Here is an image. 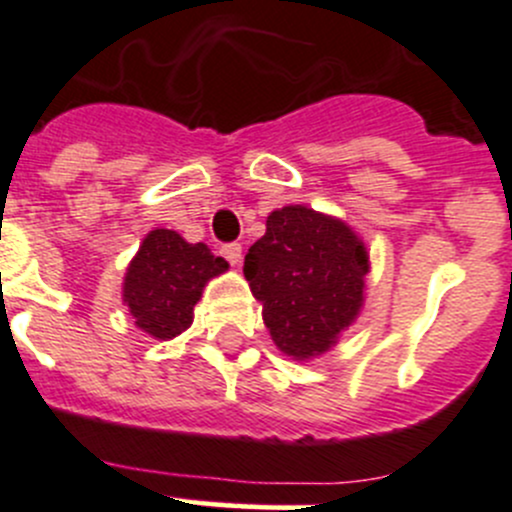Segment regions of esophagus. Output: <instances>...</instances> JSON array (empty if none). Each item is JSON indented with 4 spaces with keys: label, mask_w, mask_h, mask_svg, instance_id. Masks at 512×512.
I'll return each mask as SVG.
<instances>
[{
    "label": "esophagus",
    "mask_w": 512,
    "mask_h": 512,
    "mask_svg": "<svg viewBox=\"0 0 512 512\" xmlns=\"http://www.w3.org/2000/svg\"><path fill=\"white\" fill-rule=\"evenodd\" d=\"M223 255L230 265H240L242 260V247L240 242H230V245H223Z\"/></svg>",
    "instance_id": "esophagus-1"
}]
</instances>
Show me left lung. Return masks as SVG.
I'll list each match as a JSON object with an SVG mask.
<instances>
[{
    "instance_id": "obj_1",
    "label": "left lung",
    "mask_w": 512,
    "mask_h": 512,
    "mask_svg": "<svg viewBox=\"0 0 512 512\" xmlns=\"http://www.w3.org/2000/svg\"><path fill=\"white\" fill-rule=\"evenodd\" d=\"M242 272L277 349L307 361L329 352L359 317L369 255L347 223L287 205L270 213Z\"/></svg>"
}]
</instances>
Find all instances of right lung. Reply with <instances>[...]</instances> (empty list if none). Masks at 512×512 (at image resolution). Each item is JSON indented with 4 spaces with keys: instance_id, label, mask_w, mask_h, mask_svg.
<instances>
[{
    "instance_id": "obj_1",
    "label": "right lung",
    "mask_w": 512,
    "mask_h": 512,
    "mask_svg": "<svg viewBox=\"0 0 512 512\" xmlns=\"http://www.w3.org/2000/svg\"><path fill=\"white\" fill-rule=\"evenodd\" d=\"M227 262L208 245L185 242L175 230H151L123 280V302L136 327L156 339H173L193 324L203 287L223 275Z\"/></svg>"
}]
</instances>
